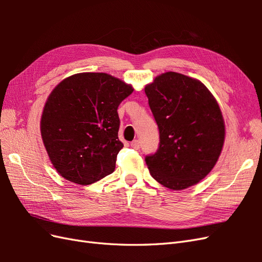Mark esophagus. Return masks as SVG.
I'll return each mask as SVG.
<instances>
[{
	"instance_id": "obj_1",
	"label": "esophagus",
	"mask_w": 262,
	"mask_h": 262,
	"mask_svg": "<svg viewBox=\"0 0 262 262\" xmlns=\"http://www.w3.org/2000/svg\"><path fill=\"white\" fill-rule=\"evenodd\" d=\"M140 141L139 140H134V141H132L131 142V147H133V148H136V149H138V148H140Z\"/></svg>"
}]
</instances>
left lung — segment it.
<instances>
[{
    "mask_svg": "<svg viewBox=\"0 0 262 262\" xmlns=\"http://www.w3.org/2000/svg\"><path fill=\"white\" fill-rule=\"evenodd\" d=\"M160 130V144L145 157L152 177L166 188L198 184L216 164L225 139L217 101L195 78L166 72L145 86Z\"/></svg>",
    "mask_w": 262,
    "mask_h": 262,
    "instance_id": "8db88e82",
    "label": "left lung"
}]
</instances>
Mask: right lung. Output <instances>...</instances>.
<instances>
[{
  "instance_id": "1",
  "label": "right lung",
  "mask_w": 262,
  "mask_h": 262,
  "mask_svg": "<svg viewBox=\"0 0 262 262\" xmlns=\"http://www.w3.org/2000/svg\"><path fill=\"white\" fill-rule=\"evenodd\" d=\"M133 89L107 73L67 77L49 95L40 131L53 167L77 185H91L114 172L119 141L118 107Z\"/></svg>"
}]
</instances>
